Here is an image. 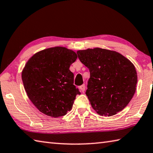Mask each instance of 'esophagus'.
Listing matches in <instances>:
<instances>
[{"mask_svg":"<svg viewBox=\"0 0 153 153\" xmlns=\"http://www.w3.org/2000/svg\"><path fill=\"white\" fill-rule=\"evenodd\" d=\"M79 89H80V90L82 91V92H84V91L85 90V84H83V85H82L81 86H80Z\"/></svg>","mask_w":153,"mask_h":153,"instance_id":"34e87169","label":"esophagus"}]
</instances>
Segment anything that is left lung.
<instances>
[{"label": "left lung", "instance_id": "8db88e82", "mask_svg": "<svg viewBox=\"0 0 153 153\" xmlns=\"http://www.w3.org/2000/svg\"><path fill=\"white\" fill-rule=\"evenodd\" d=\"M78 58L90 73L85 91L91 107L101 116H111L128 104L136 91L137 73L120 53L95 48L78 50Z\"/></svg>", "mask_w": 153, "mask_h": 153}]
</instances>
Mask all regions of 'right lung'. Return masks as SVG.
I'll use <instances>...</instances> for the list:
<instances>
[{"label":"right lung","mask_w":153,"mask_h":153,"mask_svg":"<svg viewBox=\"0 0 153 153\" xmlns=\"http://www.w3.org/2000/svg\"><path fill=\"white\" fill-rule=\"evenodd\" d=\"M77 57L73 50L57 46L38 51L27 61L22 80L30 100L41 112L56 118L71 110L80 94L69 70Z\"/></svg>","instance_id":"1"}]
</instances>
